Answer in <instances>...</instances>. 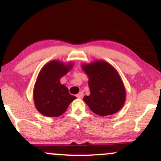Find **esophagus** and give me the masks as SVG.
Here are the masks:
<instances>
[{
  "instance_id": "34e87169",
  "label": "esophagus",
  "mask_w": 161,
  "mask_h": 161,
  "mask_svg": "<svg viewBox=\"0 0 161 161\" xmlns=\"http://www.w3.org/2000/svg\"><path fill=\"white\" fill-rule=\"evenodd\" d=\"M76 97H78V98H82V97H83V93H82V92H80L79 94H77Z\"/></svg>"
}]
</instances>
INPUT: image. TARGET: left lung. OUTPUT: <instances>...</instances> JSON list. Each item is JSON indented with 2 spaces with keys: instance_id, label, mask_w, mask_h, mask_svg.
Returning a JSON list of instances; mask_svg holds the SVG:
<instances>
[{
  "instance_id": "1",
  "label": "left lung",
  "mask_w": 161,
  "mask_h": 161,
  "mask_svg": "<svg viewBox=\"0 0 161 161\" xmlns=\"http://www.w3.org/2000/svg\"><path fill=\"white\" fill-rule=\"evenodd\" d=\"M88 75L90 95L83 101L95 114L112 115L123 108L126 92L120 75L115 68L103 60L82 64Z\"/></svg>"
}]
</instances>
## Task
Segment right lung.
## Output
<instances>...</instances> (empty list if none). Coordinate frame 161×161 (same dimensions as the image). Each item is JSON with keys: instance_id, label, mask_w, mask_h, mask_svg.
Masks as SVG:
<instances>
[{"instance_id": "obj_1", "label": "right lung", "mask_w": 161, "mask_h": 161, "mask_svg": "<svg viewBox=\"0 0 161 161\" xmlns=\"http://www.w3.org/2000/svg\"><path fill=\"white\" fill-rule=\"evenodd\" d=\"M73 63L53 60L46 64L38 73L33 89L35 106L42 115L48 117L61 116L76 97L69 93L60 79L71 70Z\"/></svg>"}]
</instances>
